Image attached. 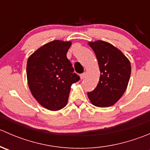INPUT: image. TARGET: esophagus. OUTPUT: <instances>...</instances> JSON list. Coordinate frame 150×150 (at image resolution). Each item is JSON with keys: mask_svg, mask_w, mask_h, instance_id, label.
Here are the masks:
<instances>
[{"mask_svg": "<svg viewBox=\"0 0 150 150\" xmlns=\"http://www.w3.org/2000/svg\"><path fill=\"white\" fill-rule=\"evenodd\" d=\"M85 75H86V73H82L81 74V75H80V77H81V79H83V78H85Z\"/></svg>", "mask_w": 150, "mask_h": 150, "instance_id": "1", "label": "esophagus"}]
</instances>
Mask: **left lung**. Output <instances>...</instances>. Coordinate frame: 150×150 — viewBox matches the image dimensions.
<instances>
[{"label":"left lung","mask_w":150,"mask_h":150,"mask_svg":"<svg viewBox=\"0 0 150 150\" xmlns=\"http://www.w3.org/2000/svg\"><path fill=\"white\" fill-rule=\"evenodd\" d=\"M96 54L101 75L96 88L88 92L91 102L99 107L115 104L128 86L131 67L129 60L118 49L107 42H89Z\"/></svg>","instance_id":"obj_1"}]
</instances>
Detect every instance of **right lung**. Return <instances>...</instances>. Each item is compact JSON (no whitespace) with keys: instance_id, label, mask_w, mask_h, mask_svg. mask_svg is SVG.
Listing matches in <instances>:
<instances>
[{"instance_id":"obj_1","label":"right lung","mask_w":150,"mask_h":150,"mask_svg":"<svg viewBox=\"0 0 150 150\" xmlns=\"http://www.w3.org/2000/svg\"><path fill=\"white\" fill-rule=\"evenodd\" d=\"M70 41L53 40L35 51L27 63L28 86L35 99L47 110L64 108L70 87L80 80L67 53Z\"/></svg>"}]
</instances>
